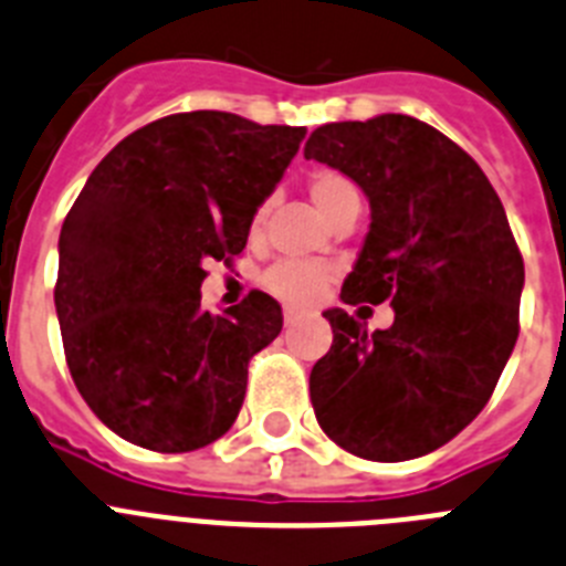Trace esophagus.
<instances>
[{
    "label": "esophagus",
    "mask_w": 566,
    "mask_h": 566,
    "mask_svg": "<svg viewBox=\"0 0 566 566\" xmlns=\"http://www.w3.org/2000/svg\"><path fill=\"white\" fill-rule=\"evenodd\" d=\"M298 318H302V313H298L296 307H287V311H284V324H287V327L290 324H296Z\"/></svg>",
    "instance_id": "obj_1"
}]
</instances>
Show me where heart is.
I'll return each mask as SVG.
<instances>
[{"instance_id":"b5f03b06","label":"heart","mask_w":566,"mask_h":566,"mask_svg":"<svg viewBox=\"0 0 566 566\" xmlns=\"http://www.w3.org/2000/svg\"><path fill=\"white\" fill-rule=\"evenodd\" d=\"M307 193H311L318 213L331 224L336 222L338 216L347 213V210L361 208V193H358L356 181L347 179L338 170H318V174H313L311 181H307ZM264 213H268V205H259V210L253 213V222H250V233H259V228L264 222ZM331 268H324V264L287 259V262L273 264L264 273V287L273 296L282 298V302L311 304L316 302L324 284L331 282Z\"/></svg>"}]
</instances>
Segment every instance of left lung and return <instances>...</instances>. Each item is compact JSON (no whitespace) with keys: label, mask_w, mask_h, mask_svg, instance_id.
<instances>
[{"label":"left lung","mask_w":566,"mask_h":566,"mask_svg":"<svg viewBox=\"0 0 566 566\" xmlns=\"http://www.w3.org/2000/svg\"><path fill=\"white\" fill-rule=\"evenodd\" d=\"M370 199V233L344 304H392L387 331L333 307L313 365L322 430L347 453L407 461L439 450L484 410L518 338L524 259L473 156L424 122L385 113L316 127L304 145Z\"/></svg>","instance_id":"8db88e82"}]
</instances>
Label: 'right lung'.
Returning <instances> with one entry per match:
<instances>
[{"mask_svg": "<svg viewBox=\"0 0 566 566\" xmlns=\"http://www.w3.org/2000/svg\"><path fill=\"white\" fill-rule=\"evenodd\" d=\"M304 127L174 113L96 165L59 233V331L73 385L130 444L190 453L233 427L248 365L282 333L262 290L201 311L208 262H233Z\"/></svg>", "mask_w": 566, "mask_h": 566, "instance_id": "obj_1", "label": "right lung"}]
</instances>
